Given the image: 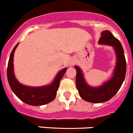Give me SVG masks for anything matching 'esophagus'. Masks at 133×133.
<instances>
[{
    "label": "esophagus",
    "instance_id": "obj_1",
    "mask_svg": "<svg viewBox=\"0 0 133 133\" xmlns=\"http://www.w3.org/2000/svg\"><path fill=\"white\" fill-rule=\"evenodd\" d=\"M74 63H75V61H72L71 62V63H70V64H71V65H73V64H74Z\"/></svg>",
    "mask_w": 133,
    "mask_h": 133
}]
</instances>
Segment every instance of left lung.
I'll return each instance as SVG.
<instances>
[{
	"label": "left lung",
	"mask_w": 133,
	"mask_h": 133,
	"mask_svg": "<svg viewBox=\"0 0 133 133\" xmlns=\"http://www.w3.org/2000/svg\"><path fill=\"white\" fill-rule=\"evenodd\" d=\"M98 43L112 45L114 48L117 63L112 78L99 88H93L85 82L81 69L77 66H75L76 70V84L79 96L85 101L93 103H101L111 99L121 88L125 78L127 70L123 48L121 42L114 36L112 32L107 30L104 31L101 33Z\"/></svg>",
	"instance_id": "1"
}]
</instances>
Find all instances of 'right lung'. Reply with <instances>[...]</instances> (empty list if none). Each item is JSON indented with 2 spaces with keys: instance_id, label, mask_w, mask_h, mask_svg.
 I'll return each mask as SVG.
<instances>
[{
  "instance_id": "obj_1",
  "label": "right lung",
  "mask_w": 133,
  "mask_h": 133,
  "mask_svg": "<svg viewBox=\"0 0 133 133\" xmlns=\"http://www.w3.org/2000/svg\"><path fill=\"white\" fill-rule=\"evenodd\" d=\"M18 44L16 45L9 58L7 67V78L12 91L21 101L32 106H41L54 101L59 89V83L66 71V68L61 70L53 83L48 86L32 88L21 84L17 82L14 74V54Z\"/></svg>"
}]
</instances>
